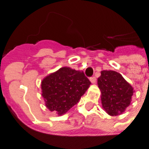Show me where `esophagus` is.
Returning a JSON list of instances; mask_svg holds the SVG:
<instances>
[{"instance_id": "obj_1", "label": "esophagus", "mask_w": 149, "mask_h": 149, "mask_svg": "<svg viewBox=\"0 0 149 149\" xmlns=\"http://www.w3.org/2000/svg\"><path fill=\"white\" fill-rule=\"evenodd\" d=\"M89 80H90L91 83H93V84H95V83L96 82L95 77H91L90 78H89Z\"/></svg>"}]
</instances>
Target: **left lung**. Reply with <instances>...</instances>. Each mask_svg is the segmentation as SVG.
I'll use <instances>...</instances> for the list:
<instances>
[{"mask_svg":"<svg viewBox=\"0 0 149 149\" xmlns=\"http://www.w3.org/2000/svg\"><path fill=\"white\" fill-rule=\"evenodd\" d=\"M98 85L101 92L102 107L109 115L122 113L131 104L134 89L118 72L101 71Z\"/></svg>","mask_w":149,"mask_h":149,"instance_id":"8db88e82","label":"left lung"}]
</instances>
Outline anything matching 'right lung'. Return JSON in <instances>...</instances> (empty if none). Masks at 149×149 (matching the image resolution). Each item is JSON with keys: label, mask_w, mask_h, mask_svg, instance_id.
Returning a JSON list of instances; mask_svg holds the SVG:
<instances>
[{"label": "right lung", "mask_w": 149, "mask_h": 149, "mask_svg": "<svg viewBox=\"0 0 149 149\" xmlns=\"http://www.w3.org/2000/svg\"><path fill=\"white\" fill-rule=\"evenodd\" d=\"M90 84L83 72L63 67L43 79L42 95L46 107L61 116L78 102Z\"/></svg>", "instance_id": "right-lung-1"}]
</instances>
